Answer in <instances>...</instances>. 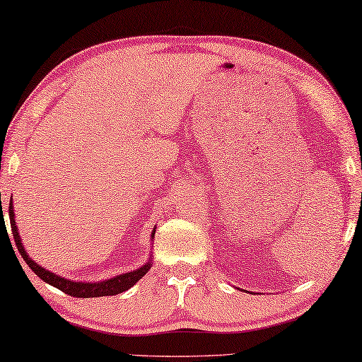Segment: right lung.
<instances>
[{
    "mask_svg": "<svg viewBox=\"0 0 362 362\" xmlns=\"http://www.w3.org/2000/svg\"><path fill=\"white\" fill-rule=\"evenodd\" d=\"M3 215V210H1ZM9 221H11V229H13V235H14V242L17 245V250L22 255L23 262L28 264L35 274H37L40 279H43L46 284L49 286L56 287L59 290H62L64 293L72 295V297L76 298H94V297H109V295H117L125 292V290L132 288L136 282H138L142 276L146 274L147 271L151 269V259L146 264H142L141 268H138L136 271H129L125 272V274L115 276L112 279L107 281H100V282H75V281H69L65 277H61L54 274V272L45 269L43 266H40L33 262V259L28 257V253L25 252V248L22 245L19 230H17L16 221H14V205H13V199H11L9 204ZM4 223V221H3ZM156 234V229H153L152 237Z\"/></svg>",
    "mask_w": 362,
    "mask_h": 362,
    "instance_id": "1",
    "label": "right lung"
}]
</instances>
